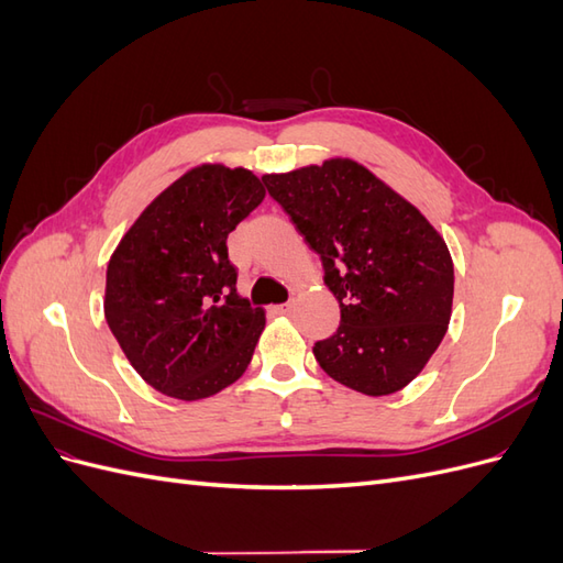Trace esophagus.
Listing matches in <instances>:
<instances>
[{"mask_svg": "<svg viewBox=\"0 0 563 563\" xmlns=\"http://www.w3.org/2000/svg\"><path fill=\"white\" fill-rule=\"evenodd\" d=\"M291 308H294V302H284V305H277L275 312H279V314H288V312H291Z\"/></svg>", "mask_w": 563, "mask_h": 563, "instance_id": "esophagus-1", "label": "esophagus"}]
</instances>
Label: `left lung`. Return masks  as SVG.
<instances>
[{
  "instance_id": "left-lung-1",
  "label": "left lung",
  "mask_w": 563,
  "mask_h": 563,
  "mask_svg": "<svg viewBox=\"0 0 563 563\" xmlns=\"http://www.w3.org/2000/svg\"><path fill=\"white\" fill-rule=\"evenodd\" d=\"M263 183L321 258L323 284L340 305L338 331L312 347L319 366L368 397L406 387L451 321L446 242L411 201L352 159Z\"/></svg>"
}]
</instances>
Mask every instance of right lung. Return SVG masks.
<instances>
[{
	"mask_svg": "<svg viewBox=\"0 0 563 563\" xmlns=\"http://www.w3.org/2000/svg\"><path fill=\"white\" fill-rule=\"evenodd\" d=\"M265 199L249 168L201 164L155 197L108 263L106 319L139 376L197 401L244 376L265 329L236 294L228 234Z\"/></svg>",
	"mask_w": 563,
	"mask_h": 563,
	"instance_id": "1",
	"label": "right lung"
}]
</instances>
